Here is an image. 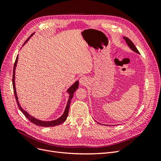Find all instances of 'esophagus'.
<instances>
[{
    "label": "esophagus",
    "mask_w": 161,
    "mask_h": 161,
    "mask_svg": "<svg viewBox=\"0 0 161 161\" xmlns=\"http://www.w3.org/2000/svg\"><path fill=\"white\" fill-rule=\"evenodd\" d=\"M88 79H87V78L85 76H81L80 79V85L82 86H85L86 85L88 84Z\"/></svg>",
    "instance_id": "esophagus-1"
}]
</instances>
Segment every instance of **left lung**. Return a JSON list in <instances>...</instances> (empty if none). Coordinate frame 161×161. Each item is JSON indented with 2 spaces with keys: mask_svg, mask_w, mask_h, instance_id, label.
Returning a JSON list of instances; mask_svg holds the SVG:
<instances>
[{
  "mask_svg": "<svg viewBox=\"0 0 161 161\" xmlns=\"http://www.w3.org/2000/svg\"><path fill=\"white\" fill-rule=\"evenodd\" d=\"M123 38L124 39V40H125V42H126V43H127L128 46L130 48V49H131V50H132V51H133V52H136V53H139V52H138V50H137V48L136 47V46H134V44L133 43V42H131L128 37H126L124 36V37H123Z\"/></svg>",
  "mask_w": 161,
  "mask_h": 161,
  "instance_id": "1",
  "label": "left lung"
}]
</instances>
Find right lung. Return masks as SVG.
Returning <instances> with one entry per match:
<instances>
[{"instance_id": "add662e5", "label": "right lung", "mask_w": 161, "mask_h": 161, "mask_svg": "<svg viewBox=\"0 0 161 161\" xmlns=\"http://www.w3.org/2000/svg\"><path fill=\"white\" fill-rule=\"evenodd\" d=\"M36 33V32H35ZM35 33H33L31 34V36L29 37L27 40L25 41V42L24 43V44H25V43L27 42V41L30 40V37H32ZM17 61H18V56H17L16 58V60L15 62H14V68H13V90H14V96H15V99L17 101V105L19 107V109L21 110V111L22 113L25 115V116L26 118L30 120L31 122H32L33 124H36L37 125L39 126H42V127H52V126H56V125H60L61 124H62L63 122H64L66 121L68 115H69V108H70V101L72 99L73 95H74V92L76 91V90L79 88V80H76L74 84L72 85H71L69 89H67L66 92L69 93V99H68V102H67V104L66 106V108L64 109V113L59 118H58L54 120H52V121H42L40 119H38L36 118H34V117L31 116L30 114H29L28 112H27L25 109H23L22 108V107L21 106L20 103H19V101L18 100V97H17V91H16V87H15V69H16V66H17Z\"/></svg>"}]
</instances>
